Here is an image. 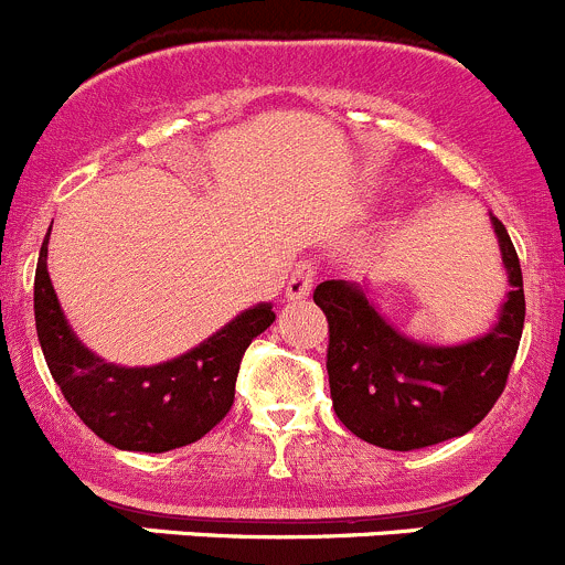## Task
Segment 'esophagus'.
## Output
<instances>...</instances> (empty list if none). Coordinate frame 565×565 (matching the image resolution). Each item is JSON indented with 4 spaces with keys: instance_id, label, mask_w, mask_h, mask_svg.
Instances as JSON below:
<instances>
[{
    "instance_id": "obj_1",
    "label": "esophagus",
    "mask_w": 565,
    "mask_h": 565,
    "mask_svg": "<svg viewBox=\"0 0 565 565\" xmlns=\"http://www.w3.org/2000/svg\"><path fill=\"white\" fill-rule=\"evenodd\" d=\"M312 282H316V260H296L288 282H285V296L288 299H305V296H310Z\"/></svg>"
}]
</instances>
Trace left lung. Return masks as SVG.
I'll list each match as a JSON object with an SVG mask.
<instances>
[{
	"label": "left lung",
	"mask_w": 565,
	"mask_h": 565,
	"mask_svg": "<svg viewBox=\"0 0 565 565\" xmlns=\"http://www.w3.org/2000/svg\"><path fill=\"white\" fill-rule=\"evenodd\" d=\"M491 225L511 294L494 329L472 343H415L395 332L356 285H318L312 299L329 323V393L334 415L351 434L384 450H420L465 437L497 404L522 340L524 288L505 225L497 216Z\"/></svg>",
	"instance_id": "8db88e82"
}]
</instances>
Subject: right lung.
Segmentation results:
<instances>
[{
  "label": "right lung",
  "instance_id": "add662e5",
  "mask_svg": "<svg viewBox=\"0 0 565 565\" xmlns=\"http://www.w3.org/2000/svg\"><path fill=\"white\" fill-rule=\"evenodd\" d=\"M52 231V227H49ZM49 236L35 269V327L43 356L71 409L117 450L164 454L198 443L231 412L244 351L271 327V305L233 318L189 354L153 367H117L76 340L46 269Z\"/></svg>",
  "mask_w": 565,
  "mask_h": 565
}]
</instances>
